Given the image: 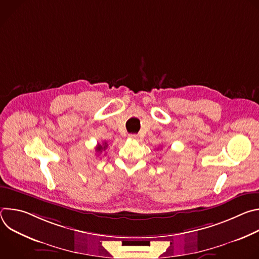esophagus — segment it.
<instances>
[{
    "label": "esophagus",
    "instance_id": "34e87169",
    "mask_svg": "<svg viewBox=\"0 0 259 259\" xmlns=\"http://www.w3.org/2000/svg\"><path fill=\"white\" fill-rule=\"evenodd\" d=\"M131 139H133V140H138L139 139V136L137 135V134H130V136H129Z\"/></svg>",
    "mask_w": 259,
    "mask_h": 259
}]
</instances>
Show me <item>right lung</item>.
Returning <instances> with one entry per match:
<instances>
[{
	"mask_svg": "<svg viewBox=\"0 0 259 259\" xmlns=\"http://www.w3.org/2000/svg\"><path fill=\"white\" fill-rule=\"evenodd\" d=\"M107 149V142H103L102 144H100V143H98L97 145H96V147H95V151H96V153L97 154H101L103 151H105Z\"/></svg>",
	"mask_w": 259,
	"mask_h": 259,
	"instance_id": "obj_1",
	"label": "right lung"
}]
</instances>
